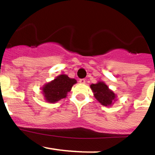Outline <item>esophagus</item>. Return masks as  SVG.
Returning <instances> with one entry per match:
<instances>
[{
	"label": "esophagus",
	"mask_w": 155,
	"mask_h": 155,
	"mask_svg": "<svg viewBox=\"0 0 155 155\" xmlns=\"http://www.w3.org/2000/svg\"><path fill=\"white\" fill-rule=\"evenodd\" d=\"M79 83L81 84H84L86 83V80L84 79V78H83V79H80Z\"/></svg>",
	"instance_id": "1"
}]
</instances>
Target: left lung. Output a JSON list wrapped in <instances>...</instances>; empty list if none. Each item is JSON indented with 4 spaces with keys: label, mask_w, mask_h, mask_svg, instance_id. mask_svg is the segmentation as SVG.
Here are the masks:
<instances>
[{
    "label": "left lung",
    "mask_w": 155,
    "mask_h": 155,
    "mask_svg": "<svg viewBox=\"0 0 155 155\" xmlns=\"http://www.w3.org/2000/svg\"><path fill=\"white\" fill-rule=\"evenodd\" d=\"M90 87L94 92V96L97 101H98L104 106H111L113 101H116V95L104 82L99 81L97 84H91Z\"/></svg>",
    "instance_id": "1"
}]
</instances>
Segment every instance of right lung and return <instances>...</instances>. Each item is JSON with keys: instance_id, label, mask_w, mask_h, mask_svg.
<instances>
[{"instance_id": "right-lung-1", "label": "right lung", "mask_w": 155, "mask_h": 155, "mask_svg": "<svg viewBox=\"0 0 155 155\" xmlns=\"http://www.w3.org/2000/svg\"><path fill=\"white\" fill-rule=\"evenodd\" d=\"M76 83L77 81L74 78H68L66 74H60L42 87L45 98L49 103H55L65 98Z\"/></svg>"}]
</instances>
